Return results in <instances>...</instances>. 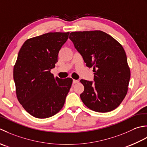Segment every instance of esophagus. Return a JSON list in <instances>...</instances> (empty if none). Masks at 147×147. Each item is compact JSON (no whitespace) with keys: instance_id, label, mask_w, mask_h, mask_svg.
<instances>
[{"instance_id":"1","label":"esophagus","mask_w":147,"mask_h":147,"mask_svg":"<svg viewBox=\"0 0 147 147\" xmlns=\"http://www.w3.org/2000/svg\"><path fill=\"white\" fill-rule=\"evenodd\" d=\"M79 82V81L78 80H75V79L73 80V84H76V83H78Z\"/></svg>"}]
</instances>
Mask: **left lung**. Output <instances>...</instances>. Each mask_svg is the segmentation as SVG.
Listing matches in <instances>:
<instances>
[{
	"label": "left lung",
	"instance_id": "1",
	"mask_svg": "<svg viewBox=\"0 0 147 147\" xmlns=\"http://www.w3.org/2000/svg\"><path fill=\"white\" fill-rule=\"evenodd\" d=\"M72 41L89 68L94 80L81 79L84 87L80 97L85 105L97 112L117 108L128 90L131 72L125 52L119 42L100 30L71 32Z\"/></svg>",
	"mask_w": 147,
	"mask_h": 147
}]
</instances>
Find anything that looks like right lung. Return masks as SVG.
Returning a JSON list of instances; mask_svg holds the SVG:
<instances>
[{"mask_svg": "<svg viewBox=\"0 0 147 147\" xmlns=\"http://www.w3.org/2000/svg\"><path fill=\"white\" fill-rule=\"evenodd\" d=\"M70 32H49L26 40L14 66L16 96L26 112L38 119L56 114L70 91L71 78L55 77L51 70Z\"/></svg>", "mask_w": 147, "mask_h": 147, "instance_id": "obj_1", "label": "right lung"}]
</instances>
